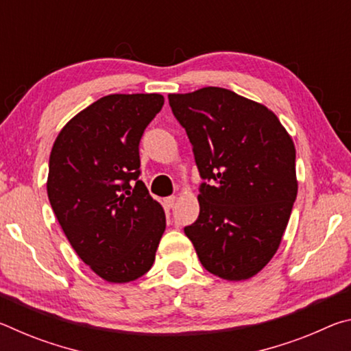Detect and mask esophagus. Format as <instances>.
<instances>
[{"label": "esophagus", "mask_w": 351, "mask_h": 351, "mask_svg": "<svg viewBox=\"0 0 351 351\" xmlns=\"http://www.w3.org/2000/svg\"><path fill=\"white\" fill-rule=\"evenodd\" d=\"M175 201H176V197H167L164 199V206L165 209H171V207L175 206Z\"/></svg>", "instance_id": "esophagus-1"}]
</instances>
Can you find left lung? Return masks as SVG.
Segmentation results:
<instances>
[{
  "instance_id": "8db88e82",
  "label": "left lung",
  "mask_w": 351,
  "mask_h": 351,
  "mask_svg": "<svg viewBox=\"0 0 351 351\" xmlns=\"http://www.w3.org/2000/svg\"><path fill=\"white\" fill-rule=\"evenodd\" d=\"M203 182L199 217L184 228L201 265L247 280L274 257L297 197L295 147L278 117L218 86L169 94Z\"/></svg>"
}]
</instances>
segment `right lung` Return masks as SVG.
<instances>
[{"label":"right lung","mask_w":351,"mask_h":351,"mask_svg":"<svg viewBox=\"0 0 351 351\" xmlns=\"http://www.w3.org/2000/svg\"><path fill=\"white\" fill-rule=\"evenodd\" d=\"M162 105L161 94H110L71 119L52 145V210L83 263L106 282L150 271L165 230L162 206L139 180V142Z\"/></svg>","instance_id":"obj_1"}]
</instances>
